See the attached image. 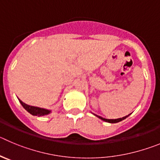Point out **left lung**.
<instances>
[{"mask_svg":"<svg viewBox=\"0 0 160 160\" xmlns=\"http://www.w3.org/2000/svg\"><path fill=\"white\" fill-rule=\"evenodd\" d=\"M95 116H96V117H98V118H100L101 120H102V121H105V122H108V123H117V122H120V121H123V120H124L125 119V118H127V117H128V116L130 115H128V116H125V117H122V118H118V119H105V118H103V117H100V116H98V115H96V114H94Z\"/></svg>","mask_w":160,"mask_h":160,"instance_id":"left-lung-1","label":"left lung"}]
</instances>
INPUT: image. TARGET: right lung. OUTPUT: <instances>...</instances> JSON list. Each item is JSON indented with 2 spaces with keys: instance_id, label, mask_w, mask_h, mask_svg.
<instances>
[{
  "instance_id": "add662e5",
  "label": "right lung",
  "mask_w": 160,
  "mask_h": 160,
  "mask_svg": "<svg viewBox=\"0 0 160 160\" xmlns=\"http://www.w3.org/2000/svg\"><path fill=\"white\" fill-rule=\"evenodd\" d=\"M19 102L21 104L22 106L29 112L33 116H38V117H40V116H44L48 115L51 112V110H48V109H43V108H39V107H36V106H32V105H28L27 104L23 103L21 100L19 99Z\"/></svg>"
}]
</instances>
